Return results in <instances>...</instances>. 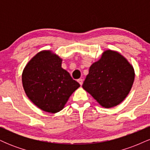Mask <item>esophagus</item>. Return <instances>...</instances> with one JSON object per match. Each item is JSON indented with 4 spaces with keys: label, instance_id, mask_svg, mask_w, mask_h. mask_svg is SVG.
Segmentation results:
<instances>
[{
    "label": "esophagus",
    "instance_id": "34e87169",
    "mask_svg": "<svg viewBox=\"0 0 150 150\" xmlns=\"http://www.w3.org/2000/svg\"><path fill=\"white\" fill-rule=\"evenodd\" d=\"M77 82L80 83V85H82V84H83V80H82V79H78V80H77Z\"/></svg>",
    "mask_w": 150,
    "mask_h": 150
}]
</instances>
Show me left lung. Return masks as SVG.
Listing matches in <instances>:
<instances>
[{
  "label": "left lung",
  "instance_id": "8db88e82",
  "mask_svg": "<svg viewBox=\"0 0 150 150\" xmlns=\"http://www.w3.org/2000/svg\"><path fill=\"white\" fill-rule=\"evenodd\" d=\"M135 79L131 65L122 55L107 50L89 68L82 85L104 108L117 106L128 96Z\"/></svg>",
  "mask_w": 150,
  "mask_h": 150
}]
</instances>
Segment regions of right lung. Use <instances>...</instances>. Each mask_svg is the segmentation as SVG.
<instances>
[{"label": "right lung", "instance_id": "obj_1", "mask_svg": "<svg viewBox=\"0 0 150 150\" xmlns=\"http://www.w3.org/2000/svg\"><path fill=\"white\" fill-rule=\"evenodd\" d=\"M62 59L50 51L38 53L29 61L22 75L25 92L37 107L55 113L65 104L80 84L61 68Z\"/></svg>", "mask_w": 150, "mask_h": 150}]
</instances>
